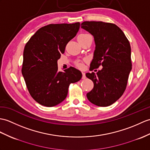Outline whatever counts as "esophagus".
Returning a JSON list of instances; mask_svg holds the SVG:
<instances>
[{
    "instance_id": "1",
    "label": "esophagus",
    "mask_w": 150,
    "mask_h": 150,
    "mask_svg": "<svg viewBox=\"0 0 150 150\" xmlns=\"http://www.w3.org/2000/svg\"><path fill=\"white\" fill-rule=\"evenodd\" d=\"M82 79H86V74L84 72H82Z\"/></svg>"
}]
</instances>
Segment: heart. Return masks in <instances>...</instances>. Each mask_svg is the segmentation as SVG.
Listing matches in <instances>:
<instances>
[{"mask_svg": "<svg viewBox=\"0 0 150 150\" xmlns=\"http://www.w3.org/2000/svg\"><path fill=\"white\" fill-rule=\"evenodd\" d=\"M89 36H90L89 34H80V35L78 36L77 39L78 40H79V39H85V38H88ZM76 66H77L78 67L81 68H83V63H82V62H76Z\"/></svg>", "mask_w": 150, "mask_h": 150, "instance_id": "b5f03b06", "label": "heart"}]
</instances>
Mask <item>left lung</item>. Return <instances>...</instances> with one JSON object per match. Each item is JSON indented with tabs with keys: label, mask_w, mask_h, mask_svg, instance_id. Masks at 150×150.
Masks as SVG:
<instances>
[{
	"label": "left lung",
	"mask_w": 150,
	"mask_h": 150,
	"mask_svg": "<svg viewBox=\"0 0 150 150\" xmlns=\"http://www.w3.org/2000/svg\"><path fill=\"white\" fill-rule=\"evenodd\" d=\"M81 28L92 34L96 45L89 69L103 67L96 74H86L94 83L87 98L97 106H109L123 95L127 88L132 69L129 41L114 23L86 21L81 23Z\"/></svg>",
	"instance_id": "left-lung-1"
}]
</instances>
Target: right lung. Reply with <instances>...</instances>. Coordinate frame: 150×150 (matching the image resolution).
Segmentation results:
<instances>
[{
    "label": "right lung",
    "mask_w": 150,
    "mask_h": 150,
    "mask_svg": "<svg viewBox=\"0 0 150 150\" xmlns=\"http://www.w3.org/2000/svg\"><path fill=\"white\" fill-rule=\"evenodd\" d=\"M79 27V22L49 24L38 29L25 45L22 73L30 96L41 105H58L67 98L69 84L82 78V73L74 67L59 71L57 67Z\"/></svg>",
    "instance_id": "add662e5"
}]
</instances>
